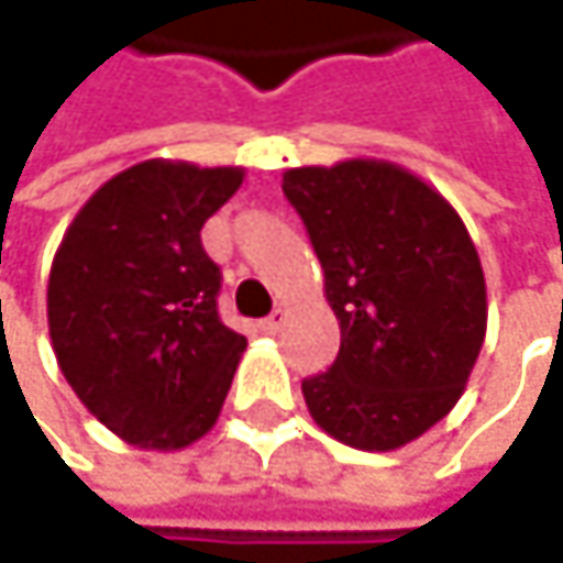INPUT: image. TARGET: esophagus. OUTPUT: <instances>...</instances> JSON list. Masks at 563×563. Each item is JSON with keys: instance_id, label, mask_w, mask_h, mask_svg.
<instances>
[{"instance_id": "esophagus-1", "label": "esophagus", "mask_w": 563, "mask_h": 563, "mask_svg": "<svg viewBox=\"0 0 563 563\" xmlns=\"http://www.w3.org/2000/svg\"><path fill=\"white\" fill-rule=\"evenodd\" d=\"M283 322H286V312H283V309H274L267 319H261V329H264L267 335H277L283 329Z\"/></svg>"}]
</instances>
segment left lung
I'll use <instances>...</instances> for the list:
<instances>
[{
    "mask_svg": "<svg viewBox=\"0 0 563 563\" xmlns=\"http://www.w3.org/2000/svg\"><path fill=\"white\" fill-rule=\"evenodd\" d=\"M283 195L322 264L342 345L302 382L312 420L385 453L443 420L486 339V277L453 205L378 159L283 172Z\"/></svg>",
    "mask_w": 563,
    "mask_h": 563,
    "instance_id": "obj_1",
    "label": "left lung"
}]
</instances>
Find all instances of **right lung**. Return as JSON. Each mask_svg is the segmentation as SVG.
Returning <instances> with one entry per match:
<instances>
[{
    "label": "right lung",
    "instance_id": "right-lung-1",
    "mask_svg": "<svg viewBox=\"0 0 563 563\" xmlns=\"http://www.w3.org/2000/svg\"><path fill=\"white\" fill-rule=\"evenodd\" d=\"M244 169L150 159L103 181L70 221L48 277V332L84 407L133 446L205 437L247 339L218 316L205 221Z\"/></svg>",
    "mask_w": 563,
    "mask_h": 563
}]
</instances>
